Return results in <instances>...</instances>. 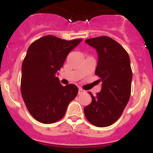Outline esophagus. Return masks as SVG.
<instances>
[{
  "mask_svg": "<svg viewBox=\"0 0 153 153\" xmlns=\"http://www.w3.org/2000/svg\"><path fill=\"white\" fill-rule=\"evenodd\" d=\"M84 92V90L82 88H79V90H78V94H82V93Z\"/></svg>",
  "mask_w": 153,
  "mask_h": 153,
  "instance_id": "34e87169",
  "label": "esophagus"
}]
</instances>
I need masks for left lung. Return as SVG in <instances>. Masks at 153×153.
I'll list each match as a JSON object with an SVG mask.
<instances>
[{"label":"left lung","instance_id":"obj_1","mask_svg":"<svg viewBox=\"0 0 153 153\" xmlns=\"http://www.w3.org/2000/svg\"><path fill=\"white\" fill-rule=\"evenodd\" d=\"M98 53L95 74L102 81V89L84 108L89 122L97 127L114 123L120 117L131 94L132 73L128 53L111 37L98 36L85 40Z\"/></svg>","mask_w":153,"mask_h":153}]
</instances>
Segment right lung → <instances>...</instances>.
I'll return each instance as SVG.
<instances>
[{"mask_svg": "<svg viewBox=\"0 0 153 153\" xmlns=\"http://www.w3.org/2000/svg\"><path fill=\"white\" fill-rule=\"evenodd\" d=\"M82 40L47 35L28 47L22 63L21 91L28 111L38 122L51 124L60 120L77 95V86H63L56 75L67 54Z\"/></svg>", "mask_w": 153, "mask_h": 153, "instance_id": "1", "label": "right lung"}]
</instances>
